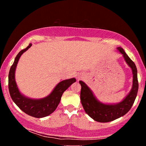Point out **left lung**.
Wrapping results in <instances>:
<instances>
[{"instance_id":"1","label":"left lung","mask_w":146,"mask_h":146,"mask_svg":"<svg viewBox=\"0 0 146 146\" xmlns=\"http://www.w3.org/2000/svg\"><path fill=\"white\" fill-rule=\"evenodd\" d=\"M117 50L122 54L123 58L132 70L133 85L129 93L118 103H103L97 99L92 90L83 81L80 80L81 85L80 100L86 113L98 122H109L122 117L131 108L137 97L138 82L137 78V69L135 64L131 60L123 48L118 47Z\"/></svg>"}]
</instances>
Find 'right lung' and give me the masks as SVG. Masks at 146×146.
<instances>
[{
	"label": "right lung",
	"instance_id": "right-lung-1",
	"mask_svg": "<svg viewBox=\"0 0 146 146\" xmlns=\"http://www.w3.org/2000/svg\"><path fill=\"white\" fill-rule=\"evenodd\" d=\"M32 46L30 43L26 48L18 53L11 66L8 76V88L10 96L15 104L28 115L35 118L47 117L54 112L60 103L62 95L73 83L75 78L64 80L56 84L52 91L46 97L31 98L23 95L18 88L15 80V71L19 58Z\"/></svg>",
	"mask_w": 146,
	"mask_h": 146
}]
</instances>
